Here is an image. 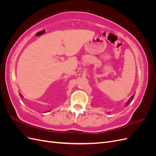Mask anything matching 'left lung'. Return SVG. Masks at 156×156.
Wrapping results in <instances>:
<instances>
[{"mask_svg": "<svg viewBox=\"0 0 156 156\" xmlns=\"http://www.w3.org/2000/svg\"><path fill=\"white\" fill-rule=\"evenodd\" d=\"M134 96H135V94H133V96H131V98L129 99V101H127V103H126V104L127 105H128L129 104V103H130V102L132 101V100H133V98H134Z\"/></svg>", "mask_w": 156, "mask_h": 156, "instance_id": "left-lung-1", "label": "left lung"}]
</instances>
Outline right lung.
Here are the masks:
<instances>
[{
  "label": "right lung",
  "mask_w": 156,
  "mask_h": 156,
  "mask_svg": "<svg viewBox=\"0 0 156 156\" xmlns=\"http://www.w3.org/2000/svg\"><path fill=\"white\" fill-rule=\"evenodd\" d=\"M20 96H21V97H23V96H22V95H21V94H20Z\"/></svg>",
  "instance_id": "right-lung-1"
}]
</instances>
